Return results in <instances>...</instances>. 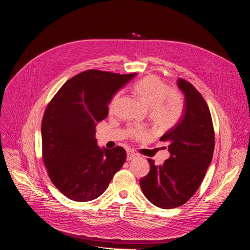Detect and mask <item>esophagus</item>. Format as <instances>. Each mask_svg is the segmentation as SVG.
Listing matches in <instances>:
<instances>
[{"mask_svg": "<svg viewBox=\"0 0 250 250\" xmlns=\"http://www.w3.org/2000/svg\"><path fill=\"white\" fill-rule=\"evenodd\" d=\"M126 154H127V157H126V159L129 161V160H131V159H133V158H135L136 157V154L133 152V151H131V150H127V152H126Z\"/></svg>", "mask_w": 250, "mask_h": 250, "instance_id": "1", "label": "esophagus"}]
</instances>
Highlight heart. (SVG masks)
<instances>
[{
    "label": "heart",
    "instance_id": "obj_1",
    "mask_svg": "<svg viewBox=\"0 0 250 250\" xmlns=\"http://www.w3.org/2000/svg\"><path fill=\"white\" fill-rule=\"evenodd\" d=\"M134 94L148 108V118L153 125L159 129H168L180 120L184 102L180 94L170 91L169 86L155 76H148L138 81L133 87ZM116 94L110 104V111L113 112L119 101ZM131 136L144 138L146 132L142 129H132Z\"/></svg>",
    "mask_w": 250,
    "mask_h": 250
}]
</instances>
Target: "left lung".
<instances>
[{
    "mask_svg": "<svg viewBox=\"0 0 250 250\" xmlns=\"http://www.w3.org/2000/svg\"><path fill=\"white\" fill-rule=\"evenodd\" d=\"M177 86L185 97L183 114L160 137L168 145L170 157L159 166L148 159L150 171L139 180L147 200L161 208L180 207L196 193L215 148V132L206 101L184 79H178Z\"/></svg>",
    "mask_w": 250,
    "mask_h": 250,
    "instance_id": "obj_1",
    "label": "left lung"
}]
</instances>
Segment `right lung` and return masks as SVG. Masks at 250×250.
Returning a JSON list of instances; mask_svg holds the SVG:
<instances>
[{
    "label": "right lung",
    "instance_id": "add662e5",
    "mask_svg": "<svg viewBox=\"0 0 250 250\" xmlns=\"http://www.w3.org/2000/svg\"><path fill=\"white\" fill-rule=\"evenodd\" d=\"M135 75L87 70L69 79L48 104L42 124V158L51 182L68 199H97L125 162L123 147L101 148L95 133L114 95Z\"/></svg>",
    "mask_w": 250,
    "mask_h": 250
}]
</instances>
